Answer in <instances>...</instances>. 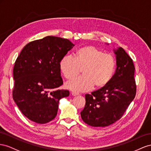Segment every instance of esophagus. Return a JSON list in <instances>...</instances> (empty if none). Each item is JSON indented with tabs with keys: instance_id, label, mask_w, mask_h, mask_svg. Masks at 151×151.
I'll use <instances>...</instances> for the list:
<instances>
[{
	"instance_id": "esophagus-1",
	"label": "esophagus",
	"mask_w": 151,
	"mask_h": 151,
	"mask_svg": "<svg viewBox=\"0 0 151 151\" xmlns=\"http://www.w3.org/2000/svg\"><path fill=\"white\" fill-rule=\"evenodd\" d=\"M71 95H72L73 96H78L79 93H76V92H71Z\"/></svg>"
}]
</instances>
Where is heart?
<instances>
[{
	"label": "heart",
	"instance_id": "b5f03b06",
	"mask_svg": "<svg viewBox=\"0 0 151 151\" xmlns=\"http://www.w3.org/2000/svg\"><path fill=\"white\" fill-rule=\"evenodd\" d=\"M64 76L72 80L82 70L83 76L68 81L66 87L74 92H86L93 86L101 88L109 82L116 68V60L112 54L92 45H86L76 51L75 59L70 55L64 56L59 63Z\"/></svg>",
	"mask_w": 151,
	"mask_h": 151
}]
</instances>
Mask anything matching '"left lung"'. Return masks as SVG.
Here are the masks:
<instances>
[{
    "instance_id": "left-lung-1",
    "label": "left lung",
    "mask_w": 151,
    "mask_h": 151,
    "mask_svg": "<svg viewBox=\"0 0 151 151\" xmlns=\"http://www.w3.org/2000/svg\"><path fill=\"white\" fill-rule=\"evenodd\" d=\"M116 59L114 75L105 87L85 95V106L80 113L83 121L94 127H104L122 117L134 99L135 66L122 47L114 50Z\"/></svg>"
}]
</instances>
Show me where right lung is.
<instances>
[{
    "label": "right lung",
    "instance_id": "right-lung-1",
    "mask_svg": "<svg viewBox=\"0 0 151 151\" xmlns=\"http://www.w3.org/2000/svg\"><path fill=\"white\" fill-rule=\"evenodd\" d=\"M74 44L68 39L47 36L26 45L16 59L13 69L12 97L16 105L31 121L45 124L57 115L59 102L68 97L59 63Z\"/></svg>",
    "mask_w": 151,
    "mask_h": 151
}]
</instances>
